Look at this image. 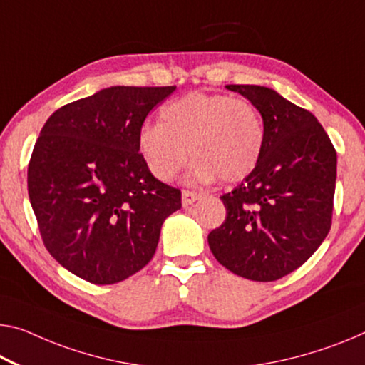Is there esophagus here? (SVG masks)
<instances>
[{
	"mask_svg": "<svg viewBox=\"0 0 365 365\" xmlns=\"http://www.w3.org/2000/svg\"><path fill=\"white\" fill-rule=\"evenodd\" d=\"M199 197H200V195H199L197 192H192V190L184 189V190H182V205H184V207L192 205L194 202L197 200Z\"/></svg>",
	"mask_w": 365,
	"mask_h": 365,
	"instance_id": "34e87169",
	"label": "esophagus"
}]
</instances>
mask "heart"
Here are the masks:
<instances>
[{
  "label": "heart",
  "mask_w": 365,
  "mask_h": 365,
  "mask_svg": "<svg viewBox=\"0 0 365 365\" xmlns=\"http://www.w3.org/2000/svg\"><path fill=\"white\" fill-rule=\"evenodd\" d=\"M264 140V122L251 101L194 91L168 103L161 124L140 128L138 150L161 181L175 179L192 155L189 181L232 184L255 171Z\"/></svg>",
  "instance_id": "1"
}]
</instances>
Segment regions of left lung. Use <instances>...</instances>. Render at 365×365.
<instances>
[{
	"instance_id": "left-lung-1",
	"label": "left lung",
	"mask_w": 365,
	"mask_h": 365,
	"mask_svg": "<svg viewBox=\"0 0 365 365\" xmlns=\"http://www.w3.org/2000/svg\"><path fill=\"white\" fill-rule=\"evenodd\" d=\"M256 106L266 140L255 171L223 194L225 222L209 233L215 259L271 282L300 267L331 228L336 150L317 117L266 86L227 85Z\"/></svg>"
}]
</instances>
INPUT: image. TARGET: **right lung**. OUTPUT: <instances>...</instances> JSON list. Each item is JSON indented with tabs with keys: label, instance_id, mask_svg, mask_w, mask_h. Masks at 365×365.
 <instances>
[{
	"label": "right lung",
	"instance_id": "1",
	"mask_svg": "<svg viewBox=\"0 0 365 365\" xmlns=\"http://www.w3.org/2000/svg\"><path fill=\"white\" fill-rule=\"evenodd\" d=\"M176 86H110L55 110L27 168V190L48 253L91 284L145 267L181 190L151 175L138 153L148 112Z\"/></svg>",
	"mask_w": 365,
	"mask_h": 365
}]
</instances>
